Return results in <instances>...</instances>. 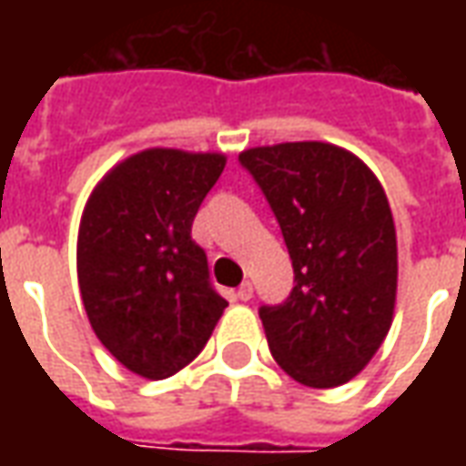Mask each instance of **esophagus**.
<instances>
[{
  "label": "esophagus",
  "mask_w": 466,
  "mask_h": 466,
  "mask_svg": "<svg viewBox=\"0 0 466 466\" xmlns=\"http://www.w3.org/2000/svg\"><path fill=\"white\" fill-rule=\"evenodd\" d=\"M252 294H254L252 282H244L242 287H239V289H237V294H234V297H237V299H239V302H249V299H252Z\"/></svg>",
  "instance_id": "obj_1"
}]
</instances>
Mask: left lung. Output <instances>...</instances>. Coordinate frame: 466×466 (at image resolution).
Listing matches in <instances>:
<instances>
[{"instance_id":"8db88e82","label":"left lung","mask_w":466,"mask_h":466,"mask_svg":"<svg viewBox=\"0 0 466 466\" xmlns=\"http://www.w3.org/2000/svg\"><path fill=\"white\" fill-rule=\"evenodd\" d=\"M272 207L289 249L294 287L262 304L269 351L289 377L329 390L357 377L391 327L397 234L370 167L324 142L239 154Z\"/></svg>"}]
</instances>
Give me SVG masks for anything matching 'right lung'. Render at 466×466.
I'll return each mask as SVG.
<instances>
[{"label":"right lung","mask_w":466,"mask_h":466,"mask_svg":"<svg viewBox=\"0 0 466 466\" xmlns=\"http://www.w3.org/2000/svg\"><path fill=\"white\" fill-rule=\"evenodd\" d=\"M224 154L147 149L116 164L86 202L76 272L99 342L127 370L164 380L212 337L227 299L192 239Z\"/></svg>","instance_id":"1"}]
</instances>
